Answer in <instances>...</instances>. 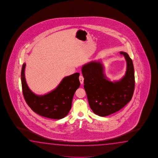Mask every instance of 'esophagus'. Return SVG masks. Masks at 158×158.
<instances>
[{
    "instance_id": "34e87169",
    "label": "esophagus",
    "mask_w": 158,
    "mask_h": 158,
    "mask_svg": "<svg viewBox=\"0 0 158 158\" xmlns=\"http://www.w3.org/2000/svg\"><path fill=\"white\" fill-rule=\"evenodd\" d=\"M79 80L80 81L81 84H83V81H84V78H83V76L81 75L79 77Z\"/></svg>"
}]
</instances>
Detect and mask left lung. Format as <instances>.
I'll return each mask as SVG.
<instances>
[{
    "label": "left lung",
    "mask_w": 158,
    "mask_h": 158,
    "mask_svg": "<svg viewBox=\"0 0 158 158\" xmlns=\"http://www.w3.org/2000/svg\"><path fill=\"white\" fill-rule=\"evenodd\" d=\"M120 54L125 57L127 67L126 75L119 81L108 80L100 62H91L82 68L89 105L97 115L105 117L117 112L133 97L135 87L133 64L127 53Z\"/></svg>",
    "instance_id": "left-lung-1"
}]
</instances>
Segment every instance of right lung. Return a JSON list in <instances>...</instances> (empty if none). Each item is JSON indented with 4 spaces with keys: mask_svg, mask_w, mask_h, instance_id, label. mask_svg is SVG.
I'll use <instances>...</instances> for the list:
<instances>
[{
    "mask_svg": "<svg viewBox=\"0 0 158 158\" xmlns=\"http://www.w3.org/2000/svg\"><path fill=\"white\" fill-rule=\"evenodd\" d=\"M25 64L21 72L22 91L24 99L30 108L40 115L46 118L60 119L68 114L75 91L80 86L79 73L64 77L57 87L44 96L32 93L27 85L25 78Z\"/></svg>",
    "mask_w": 158,
    "mask_h": 158,
    "instance_id": "right-lung-1",
    "label": "right lung"
}]
</instances>
